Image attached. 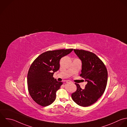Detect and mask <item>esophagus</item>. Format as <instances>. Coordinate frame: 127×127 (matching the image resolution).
I'll return each mask as SVG.
<instances>
[{"label":"esophagus","instance_id":"1","mask_svg":"<svg viewBox=\"0 0 127 127\" xmlns=\"http://www.w3.org/2000/svg\"><path fill=\"white\" fill-rule=\"evenodd\" d=\"M66 83H72V82H71V81L67 80V81H66Z\"/></svg>","mask_w":127,"mask_h":127}]
</instances>
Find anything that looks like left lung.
<instances>
[{"instance_id":"obj_1","label":"left lung","mask_w":127,"mask_h":127,"mask_svg":"<svg viewBox=\"0 0 127 127\" xmlns=\"http://www.w3.org/2000/svg\"><path fill=\"white\" fill-rule=\"evenodd\" d=\"M82 63L81 77L87 84L85 89L77 86L72 98L78 105L87 107L95 103L104 93L107 83L108 73L103 62L94 53L84 50L74 49Z\"/></svg>"}]
</instances>
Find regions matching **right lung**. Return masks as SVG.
Segmentation results:
<instances>
[{"mask_svg": "<svg viewBox=\"0 0 127 127\" xmlns=\"http://www.w3.org/2000/svg\"><path fill=\"white\" fill-rule=\"evenodd\" d=\"M73 49H59L45 52L39 55L31 64L28 73L27 83L30 95L42 106L52 103L56 93L62 85L53 77L60 68L59 61Z\"/></svg>", "mask_w": 127, "mask_h": 127, "instance_id": "right-lung-1", "label": "right lung"}]
</instances>
